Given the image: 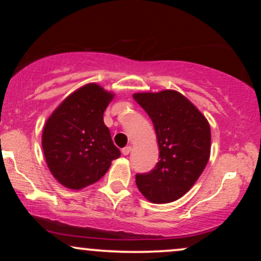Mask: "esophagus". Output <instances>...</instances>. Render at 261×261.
<instances>
[{
	"instance_id": "obj_1",
	"label": "esophagus",
	"mask_w": 261,
	"mask_h": 261,
	"mask_svg": "<svg viewBox=\"0 0 261 261\" xmlns=\"http://www.w3.org/2000/svg\"><path fill=\"white\" fill-rule=\"evenodd\" d=\"M131 149H133V148H131V146H126V147H124V148L121 149L122 154H124V155H127V154L130 153V152H131Z\"/></svg>"
}]
</instances>
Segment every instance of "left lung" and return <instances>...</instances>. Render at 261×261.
Returning <instances> with one entry per match:
<instances>
[{
  "mask_svg": "<svg viewBox=\"0 0 261 261\" xmlns=\"http://www.w3.org/2000/svg\"><path fill=\"white\" fill-rule=\"evenodd\" d=\"M134 99L153 122L160 161L136 174L142 195L154 203L172 202L195 184L210 158L211 131L205 116L175 91L137 93Z\"/></svg>",
  "mask_w": 261,
  "mask_h": 261,
  "instance_id": "left-lung-1",
  "label": "left lung"
}]
</instances>
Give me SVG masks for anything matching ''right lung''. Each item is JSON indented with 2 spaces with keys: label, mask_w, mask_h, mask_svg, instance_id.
I'll list each match as a JSON object with an SVG mask.
<instances>
[{
  "label": "right lung",
  "mask_w": 261,
  "mask_h": 261,
  "mask_svg": "<svg viewBox=\"0 0 261 261\" xmlns=\"http://www.w3.org/2000/svg\"><path fill=\"white\" fill-rule=\"evenodd\" d=\"M113 97L91 83L68 95L47 119L41 141L45 160L66 188L79 190L98 181L120 157L103 121Z\"/></svg>",
  "instance_id": "right-lung-1"
}]
</instances>
